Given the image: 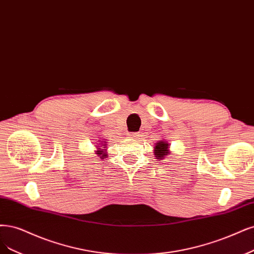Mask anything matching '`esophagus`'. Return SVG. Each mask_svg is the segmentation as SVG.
<instances>
[{"mask_svg":"<svg viewBox=\"0 0 254 254\" xmlns=\"http://www.w3.org/2000/svg\"><path fill=\"white\" fill-rule=\"evenodd\" d=\"M128 136H130V137H137V136H139V133L138 132H131V133L128 134Z\"/></svg>","mask_w":254,"mask_h":254,"instance_id":"34e87169","label":"esophagus"}]
</instances>
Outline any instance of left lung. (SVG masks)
<instances>
[{"label": "left lung", "instance_id": "1", "mask_svg": "<svg viewBox=\"0 0 254 254\" xmlns=\"http://www.w3.org/2000/svg\"><path fill=\"white\" fill-rule=\"evenodd\" d=\"M169 146L170 145L167 142H164V141L157 142L154 147L155 159H157L159 161H162L163 159H165V156L170 153Z\"/></svg>", "mask_w": 254, "mask_h": 254}]
</instances>
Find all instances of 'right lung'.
<instances>
[{
  "instance_id": "add662e5",
  "label": "right lung",
  "mask_w": 254,
  "mask_h": 254,
  "mask_svg": "<svg viewBox=\"0 0 254 254\" xmlns=\"http://www.w3.org/2000/svg\"><path fill=\"white\" fill-rule=\"evenodd\" d=\"M103 143H106V142H102V146H106V144H103ZM105 150H106V149H105ZM105 150H102V148H98L97 154L101 157V159H104V157L107 156V153H105Z\"/></svg>"
}]
</instances>
